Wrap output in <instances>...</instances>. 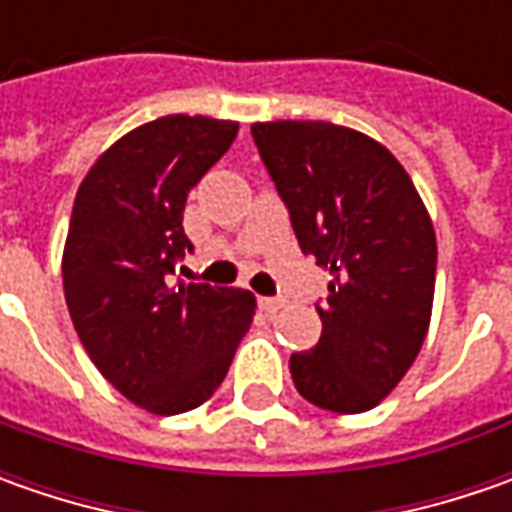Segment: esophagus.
I'll return each mask as SVG.
<instances>
[{
  "label": "esophagus",
  "instance_id": "obj_1",
  "mask_svg": "<svg viewBox=\"0 0 512 512\" xmlns=\"http://www.w3.org/2000/svg\"><path fill=\"white\" fill-rule=\"evenodd\" d=\"M282 305H285V302H282V299H273V296H262V299H259V307L265 310L267 316H273Z\"/></svg>",
  "mask_w": 512,
  "mask_h": 512
}]
</instances>
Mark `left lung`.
I'll return each mask as SVG.
<instances>
[{"label": "left lung", "mask_w": 512, "mask_h": 512, "mask_svg": "<svg viewBox=\"0 0 512 512\" xmlns=\"http://www.w3.org/2000/svg\"><path fill=\"white\" fill-rule=\"evenodd\" d=\"M250 133L302 253L333 273L316 305L322 339L290 356L293 384L322 410L364 413L422 350L436 287L433 222L399 159L359 130L256 122Z\"/></svg>", "instance_id": "obj_1"}]
</instances>
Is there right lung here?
<instances>
[{
    "mask_svg": "<svg viewBox=\"0 0 512 512\" xmlns=\"http://www.w3.org/2000/svg\"><path fill=\"white\" fill-rule=\"evenodd\" d=\"M239 133L236 122L162 116L108 148L79 185L62 256L70 319L90 362L156 416L207 402L253 322L239 287H170L193 250L182 227L190 187Z\"/></svg>",
    "mask_w": 512,
    "mask_h": 512,
    "instance_id": "right-lung-1",
    "label": "right lung"
}]
</instances>
